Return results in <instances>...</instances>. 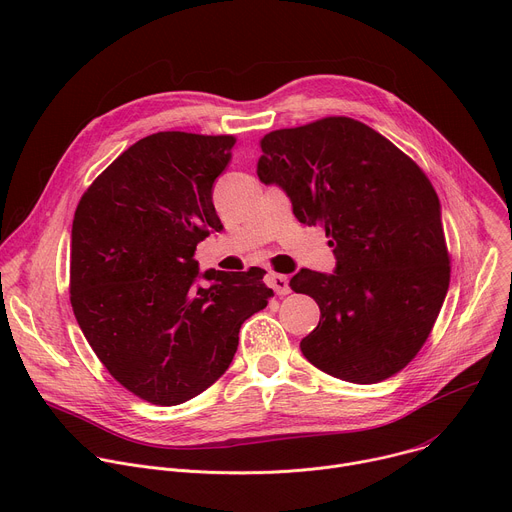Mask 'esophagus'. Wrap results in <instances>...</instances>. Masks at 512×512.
Masks as SVG:
<instances>
[{"label":"esophagus","instance_id":"esophagus-1","mask_svg":"<svg viewBox=\"0 0 512 512\" xmlns=\"http://www.w3.org/2000/svg\"><path fill=\"white\" fill-rule=\"evenodd\" d=\"M266 285L277 295H287L291 291L289 279L285 277V274H277V272H268L266 274Z\"/></svg>","mask_w":512,"mask_h":512}]
</instances>
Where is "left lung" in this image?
Returning <instances> with one entry per match:
<instances>
[{
	"instance_id": "8db88e82",
	"label": "left lung",
	"mask_w": 512,
	"mask_h": 512,
	"mask_svg": "<svg viewBox=\"0 0 512 512\" xmlns=\"http://www.w3.org/2000/svg\"><path fill=\"white\" fill-rule=\"evenodd\" d=\"M258 178L281 186L295 217L326 229L334 274L301 268L295 293L320 305L303 357L350 383L402 371L426 342L449 289L441 203L426 174L383 135L328 116L260 141Z\"/></svg>"
}]
</instances>
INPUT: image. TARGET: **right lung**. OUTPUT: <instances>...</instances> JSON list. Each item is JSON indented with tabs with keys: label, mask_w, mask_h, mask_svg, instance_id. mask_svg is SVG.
Segmentation results:
<instances>
[{
	"label": "right lung",
	"mask_w": 512,
	"mask_h": 512,
	"mask_svg": "<svg viewBox=\"0 0 512 512\" xmlns=\"http://www.w3.org/2000/svg\"><path fill=\"white\" fill-rule=\"evenodd\" d=\"M233 145L231 135L143 137L75 209V320L108 373L157 406H178L213 385L233 361L242 324L272 297L262 268L199 272L194 260L196 244L223 229L213 182Z\"/></svg>",
	"instance_id": "1"
}]
</instances>
